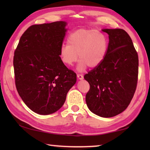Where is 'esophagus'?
I'll list each match as a JSON object with an SVG mask.
<instances>
[{
  "mask_svg": "<svg viewBox=\"0 0 150 150\" xmlns=\"http://www.w3.org/2000/svg\"><path fill=\"white\" fill-rule=\"evenodd\" d=\"M77 78L79 79H80V80L83 79V75L82 74H77Z\"/></svg>",
  "mask_w": 150,
  "mask_h": 150,
  "instance_id": "obj_1",
  "label": "esophagus"
}]
</instances>
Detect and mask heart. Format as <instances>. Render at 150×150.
Returning <instances> with one entry per match:
<instances>
[{"label":"heart","instance_id":"b5f03b06","mask_svg":"<svg viewBox=\"0 0 150 150\" xmlns=\"http://www.w3.org/2000/svg\"><path fill=\"white\" fill-rule=\"evenodd\" d=\"M108 48L106 38L102 32L91 29H79L72 32L63 44L59 55L62 62L71 66L79 56L78 69L83 71L88 66L95 68L103 62Z\"/></svg>","mask_w":150,"mask_h":150}]
</instances>
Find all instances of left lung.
Instances as JSON below:
<instances>
[{"label": "left lung", "mask_w": 150, "mask_h": 150, "mask_svg": "<svg viewBox=\"0 0 150 150\" xmlns=\"http://www.w3.org/2000/svg\"><path fill=\"white\" fill-rule=\"evenodd\" d=\"M109 42L100 64L84 75L89 83L86 103L101 117L119 115L128 107L136 89L138 55L132 40L122 29H105Z\"/></svg>", "instance_id": "1"}]
</instances>
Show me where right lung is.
<instances>
[{
    "mask_svg": "<svg viewBox=\"0 0 150 150\" xmlns=\"http://www.w3.org/2000/svg\"><path fill=\"white\" fill-rule=\"evenodd\" d=\"M65 22L34 24L20 38L13 59L18 93L30 110L50 115L64 104L77 75L61 59Z\"/></svg>",
    "mask_w": 150,
    "mask_h": 150,
    "instance_id": "add662e5",
    "label": "right lung"
}]
</instances>
